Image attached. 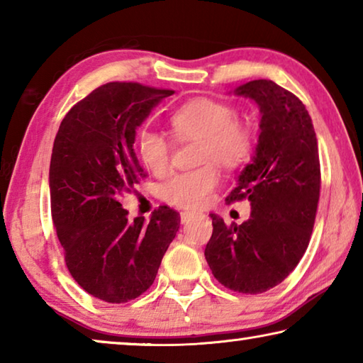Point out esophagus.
Masks as SVG:
<instances>
[{"label": "esophagus", "mask_w": 363, "mask_h": 363, "mask_svg": "<svg viewBox=\"0 0 363 363\" xmlns=\"http://www.w3.org/2000/svg\"><path fill=\"white\" fill-rule=\"evenodd\" d=\"M194 216H196L195 211H181V220H182V223H189V220L192 219Z\"/></svg>", "instance_id": "esophagus-1"}]
</instances>
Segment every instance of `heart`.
Returning a JSON list of instances; mask_svg holds the SVG:
<instances>
[{"instance_id":"obj_1","label":"heart","mask_w":363,"mask_h":363,"mask_svg":"<svg viewBox=\"0 0 363 363\" xmlns=\"http://www.w3.org/2000/svg\"><path fill=\"white\" fill-rule=\"evenodd\" d=\"M171 128L177 138H199L200 158L213 160L225 168L243 163L253 150V131L247 123L233 118V110L223 102L195 99L171 116ZM138 152L152 173L162 174L169 164L171 144L163 134L144 131L139 136ZM219 173L208 163L192 171L177 173L162 186V196L171 205L200 208L211 199Z\"/></svg>"}]
</instances>
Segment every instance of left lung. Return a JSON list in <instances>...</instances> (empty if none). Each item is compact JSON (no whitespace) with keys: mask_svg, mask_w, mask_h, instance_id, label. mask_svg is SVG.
Returning <instances> with one entry per match:
<instances>
[{"mask_svg":"<svg viewBox=\"0 0 363 363\" xmlns=\"http://www.w3.org/2000/svg\"><path fill=\"white\" fill-rule=\"evenodd\" d=\"M233 94L255 101L261 113L253 158L225 199H248L251 214L240 225L210 214L205 257L219 284L257 294L281 284L306 253L320 196V162L311 116L290 91L253 79Z\"/></svg>","mask_w":363,"mask_h":363,"instance_id":"left-lung-1","label":"left lung"}]
</instances>
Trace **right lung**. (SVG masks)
I'll use <instances>...</instances> for the list:
<instances>
[{
    "instance_id": "1",
    "label": "right lung",
    "mask_w": 363,
    "mask_h": 363,
    "mask_svg": "<svg viewBox=\"0 0 363 363\" xmlns=\"http://www.w3.org/2000/svg\"><path fill=\"white\" fill-rule=\"evenodd\" d=\"M169 89L107 83L70 108L54 139L49 194L69 272L106 303L147 291L179 229V213L158 208L134 218L120 196L145 177L134 152L136 130Z\"/></svg>"
}]
</instances>
